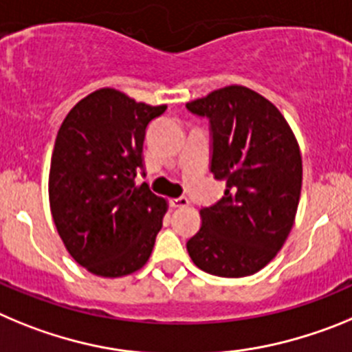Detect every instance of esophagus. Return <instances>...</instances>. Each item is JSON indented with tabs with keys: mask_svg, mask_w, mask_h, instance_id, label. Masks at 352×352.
Masks as SVG:
<instances>
[{
	"mask_svg": "<svg viewBox=\"0 0 352 352\" xmlns=\"http://www.w3.org/2000/svg\"><path fill=\"white\" fill-rule=\"evenodd\" d=\"M189 204H191V201H189L188 198H186V196H180V198H172L170 199V205H172V207H189Z\"/></svg>",
	"mask_w": 352,
	"mask_h": 352,
	"instance_id": "1",
	"label": "esophagus"
}]
</instances>
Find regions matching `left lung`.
Segmentation results:
<instances>
[{
  "label": "left lung",
  "instance_id": "left-lung-1",
  "mask_svg": "<svg viewBox=\"0 0 352 352\" xmlns=\"http://www.w3.org/2000/svg\"><path fill=\"white\" fill-rule=\"evenodd\" d=\"M186 107L210 119V170L226 182L219 204L199 210L189 256L217 277L256 274L277 256L294 224L303 172L298 140L280 110L245 85H226Z\"/></svg>",
  "mask_w": 352,
  "mask_h": 352
}]
</instances>
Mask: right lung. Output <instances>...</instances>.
Returning a JSON list of instances; mask_svg holds the SVG:
<instances>
[{
	"label": "right lung",
	"instance_id": "obj_1",
	"mask_svg": "<svg viewBox=\"0 0 352 352\" xmlns=\"http://www.w3.org/2000/svg\"><path fill=\"white\" fill-rule=\"evenodd\" d=\"M164 110L103 87L82 98L58 131L50 214L69 256L98 277H124L151 258L168 199L135 177L145 166V128Z\"/></svg>",
	"mask_w": 352,
	"mask_h": 352
}]
</instances>
